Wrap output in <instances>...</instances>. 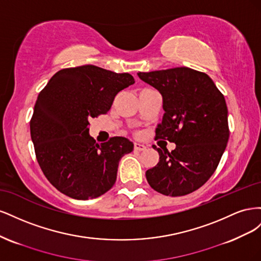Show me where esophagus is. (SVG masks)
<instances>
[{"instance_id":"esophagus-1","label":"esophagus","mask_w":261,"mask_h":261,"mask_svg":"<svg viewBox=\"0 0 261 261\" xmlns=\"http://www.w3.org/2000/svg\"><path fill=\"white\" fill-rule=\"evenodd\" d=\"M146 146L143 145V144H139V143H135L134 144V149L137 150V151H144V150H146Z\"/></svg>"}]
</instances>
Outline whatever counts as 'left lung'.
Listing matches in <instances>:
<instances>
[{
	"mask_svg": "<svg viewBox=\"0 0 261 261\" xmlns=\"http://www.w3.org/2000/svg\"><path fill=\"white\" fill-rule=\"evenodd\" d=\"M137 75L162 96L156 139L176 145L171 152L156 148L159 162L146 172L148 183L167 196L191 194L211 177L226 148L230 132L223 94L207 74L185 66Z\"/></svg>",
	"mask_w": 261,
	"mask_h": 261,
	"instance_id": "1",
	"label": "left lung"
}]
</instances>
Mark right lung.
I'll return each instance as SVG.
<instances>
[{"label": "right lung", "instance_id": "obj_1", "mask_svg": "<svg viewBox=\"0 0 261 261\" xmlns=\"http://www.w3.org/2000/svg\"><path fill=\"white\" fill-rule=\"evenodd\" d=\"M134 83L128 73L83 65L59 70L39 93L30 135L38 163L58 191L88 200L112 188L118 162L134 144L125 137L96 143L89 121L106 114L116 94Z\"/></svg>", "mask_w": 261, "mask_h": 261}]
</instances>
